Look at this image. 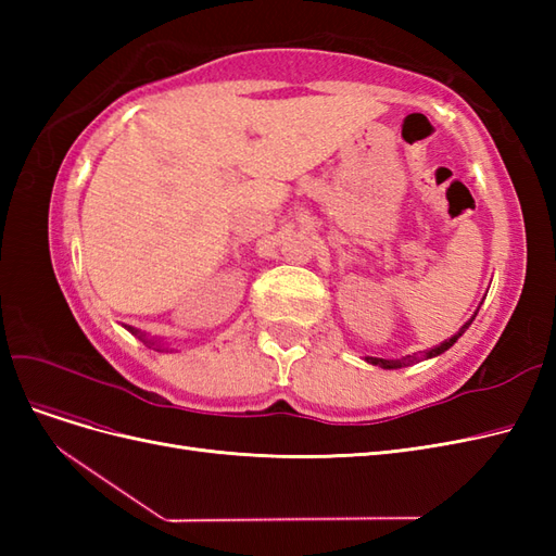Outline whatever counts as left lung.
<instances>
[{"mask_svg": "<svg viewBox=\"0 0 556 556\" xmlns=\"http://www.w3.org/2000/svg\"><path fill=\"white\" fill-rule=\"evenodd\" d=\"M470 319H473V317H470ZM470 319H468V323L457 331V333H454L452 336V339L450 341H445V343H441V345H435V348H431L429 352H427V357H435V355H441V352H445L447 348H452L454 343H457V339H459V336L468 329V325H470ZM368 362H371V364H376V366H382V368H401V366H408V364H415L417 362V355H413V357H406V359H401V362H396V359H380V357H368Z\"/></svg>", "mask_w": 556, "mask_h": 556, "instance_id": "left-lung-1", "label": "left lung"}]
</instances>
